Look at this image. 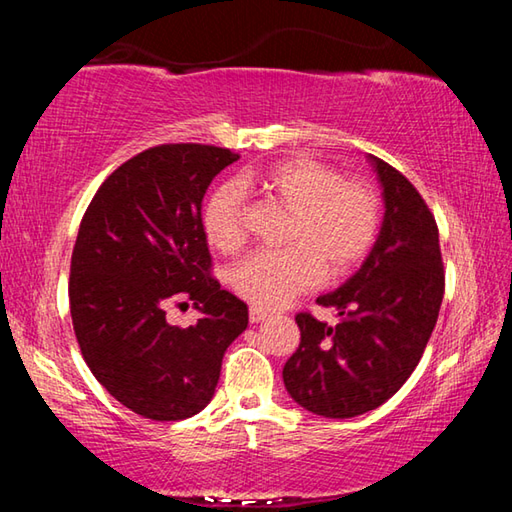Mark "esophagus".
<instances>
[{"instance_id": "obj_1", "label": "esophagus", "mask_w": 512, "mask_h": 512, "mask_svg": "<svg viewBox=\"0 0 512 512\" xmlns=\"http://www.w3.org/2000/svg\"><path fill=\"white\" fill-rule=\"evenodd\" d=\"M250 323H262V320H266L268 316H271V314H268V311L266 309H259V307H250Z\"/></svg>"}]
</instances>
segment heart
Masks as SVG:
<instances>
[{
	"label": "heart",
	"instance_id": "heart-1",
	"mask_svg": "<svg viewBox=\"0 0 512 512\" xmlns=\"http://www.w3.org/2000/svg\"><path fill=\"white\" fill-rule=\"evenodd\" d=\"M242 189H257L287 207L291 219L282 241L287 248L257 253L230 271V287L259 309L289 305L329 280L357 271L379 230V198L366 183L343 178L339 169L314 158H289L244 173ZM207 244L235 253L246 241L244 198L235 183L214 187L203 205Z\"/></svg>",
	"mask_w": 512,
	"mask_h": 512
}]
</instances>
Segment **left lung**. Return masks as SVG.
<instances>
[{
    "label": "left lung",
    "mask_w": 512,
    "mask_h": 512,
    "mask_svg": "<svg viewBox=\"0 0 512 512\" xmlns=\"http://www.w3.org/2000/svg\"><path fill=\"white\" fill-rule=\"evenodd\" d=\"M384 187V221L366 262L316 302L339 325L296 316L300 345L284 363L289 395L325 418H354L384 404L422 359L445 293L438 225L409 180L368 155Z\"/></svg>",
    "instance_id": "left-lung-1"
}]
</instances>
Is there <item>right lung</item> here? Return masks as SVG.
<instances>
[{
    "label": "right lung",
    "instance_id": "add662e5",
    "mask_svg": "<svg viewBox=\"0 0 512 512\" xmlns=\"http://www.w3.org/2000/svg\"><path fill=\"white\" fill-rule=\"evenodd\" d=\"M210 144H162L103 180L83 214L69 268V311L85 363L137 415L192 418L210 404L228 345L248 327V307L212 277L201 221L207 187L237 162ZM169 301L204 316L166 323Z\"/></svg>",
    "mask_w": 512,
    "mask_h": 512
}]
</instances>
